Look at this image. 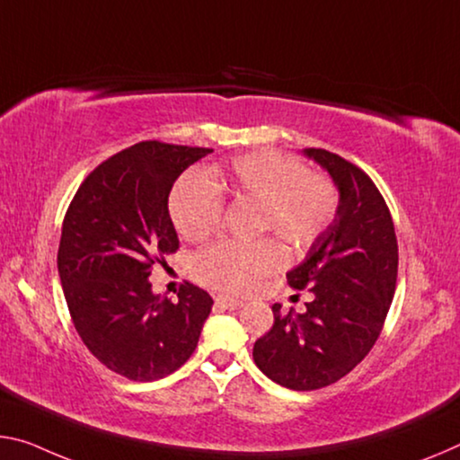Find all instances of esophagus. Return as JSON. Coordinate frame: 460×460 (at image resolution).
<instances>
[{
	"label": "esophagus",
	"mask_w": 460,
	"mask_h": 460,
	"mask_svg": "<svg viewBox=\"0 0 460 460\" xmlns=\"http://www.w3.org/2000/svg\"><path fill=\"white\" fill-rule=\"evenodd\" d=\"M217 305H221L225 309H242L243 307V301H239V298H233V296H217Z\"/></svg>",
	"instance_id": "1"
}]
</instances>
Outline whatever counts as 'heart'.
I'll use <instances>...</instances> for the list:
<instances>
[{
	"instance_id": "b5f03b06",
	"label": "heart",
	"mask_w": 460,
	"mask_h": 460,
	"mask_svg": "<svg viewBox=\"0 0 460 460\" xmlns=\"http://www.w3.org/2000/svg\"><path fill=\"white\" fill-rule=\"evenodd\" d=\"M223 194L260 202L258 229L272 231L290 252H305L333 221L338 194L322 176L276 151H252L229 164L186 173L170 194V215L181 237L200 242L221 225ZM284 261L272 239L217 242L194 258V276L210 288L243 293Z\"/></svg>"
}]
</instances>
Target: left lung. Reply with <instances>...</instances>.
<instances>
[{"mask_svg":"<svg viewBox=\"0 0 460 460\" xmlns=\"http://www.w3.org/2000/svg\"><path fill=\"white\" fill-rule=\"evenodd\" d=\"M338 190L333 221L287 272L290 287L309 288L307 311L274 303V325L253 344V360L274 383L322 389L346 376L370 352L397 282V237L381 192L367 173L325 149H303Z\"/></svg>","mask_w":460,"mask_h":460,"instance_id":"left-lung-1","label":"left lung"}]
</instances>
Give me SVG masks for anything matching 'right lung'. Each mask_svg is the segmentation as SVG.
Segmentation results:
<instances>
[{"label":"right lung","instance_id":"add662e5","mask_svg":"<svg viewBox=\"0 0 460 460\" xmlns=\"http://www.w3.org/2000/svg\"><path fill=\"white\" fill-rule=\"evenodd\" d=\"M213 149L137 143L98 165L65 215L57 268L79 338L130 381H157L199 344L213 298L194 284L178 301L155 295L149 276L178 250L167 199L184 170Z\"/></svg>","mask_w":460,"mask_h":460}]
</instances>
